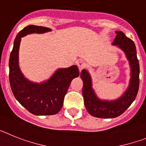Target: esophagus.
I'll return each instance as SVG.
<instances>
[{
    "label": "esophagus",
    "instance_id": "34e87169",
    "mask_svg": "<svg viewBox=\"0 0 146 146\" xmlns=\"http://www.w3.org/2000/svg\"><path fill=\"white\" fill-rule=\"evenodd\" d=\"M77 66H78V68H79V70L81 71L84 69L85 67H86V63H85L83 60H80L77 61Z\"/></svg>",
    "mask_w": 146,
    "mask_h": 146
}]
</instances>
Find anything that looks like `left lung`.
<instances>
[{
  "label": "left lung",
  "mask_w": 146,
  "mask_h": 146,
  "mask_svg": "<svg viewBox=\"0 0 146 146\" xmlns=\"http://www.w3.org/2000/svg\"><path fill=\"white\" fill-rule=\"evenodd\" d=\"M116 36L113 45L123 50L129 61L131 66V80L129 87L123 96L118 100L108 102L102 101L95 95L91 88V79L88 72L82 71L80 77L83 81L82 96L86 110L91 115L101 118H113L121 115L131 105L137 96L140 85V65L137 57L136 47L131 38H128L121 31H116Z\"/></svg>",
  "instance_id": "left-lung-1"
}]
</instances>
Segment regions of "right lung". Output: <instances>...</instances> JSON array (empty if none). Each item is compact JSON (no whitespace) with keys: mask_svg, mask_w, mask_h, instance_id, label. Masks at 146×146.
<instances>
[{"mask_svg":"<svg viewBox=\"0 0 146 146\" xmlns=\"http://www.w3.org/2000/svg\"><path fill=\"white\" fill-rule=\"evenodd\" d=\"M49 28L28 25L17 35L9 58V82L16 99L27 110L36 115H50L58 113L71 81L79 76L77 66L60 69L42 84L30 82L23 77L18 65V51L21 38L29 33L50 31Z\"/></svg>","mask_w":146,"mask_h":146,"instance_id":"right-lung-1","label":"right lung"}]
</instances>
